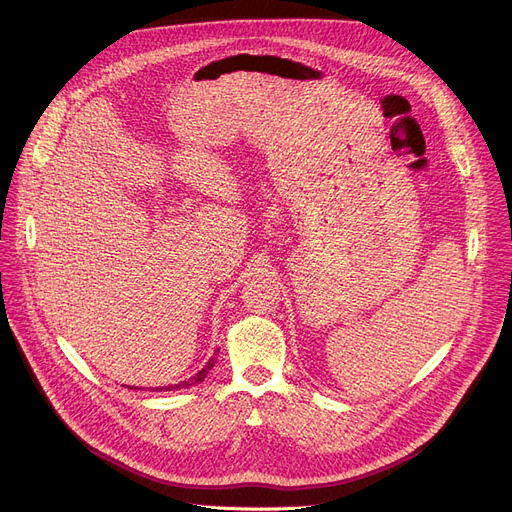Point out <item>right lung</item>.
Masks as SVG:
<instances>
[{
  "instance_id": "add662e5",
  "label": "right lung",
  "mask_w": 512,
  "mask_h": 512,
  "mask_svg": "<svg viewBox=\"0 0 512 512\" xmlns=\"http://www.w3.org/2000/svg\"><path fill=\"white\" fill-rule=\"evenodd\" d=\"M213 363H215V357H211L209 361H207V365L199 371V373H195L193 378H188V380H184V382H180V384H174V386H166V388H155V392H168V390H182V388H191V386H195V384H201L205 378H207V373L211 371V367H213ZM137 390V388H134Z\"/></svg>"
}]
</instances>
